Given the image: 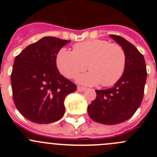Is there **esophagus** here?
I'll return each mask as SVG.
<instances>
[{
  "mask_svg": "<svg viewBox=\"0 0 157 157\" xmlns=\"http://www.w3.org/2000/svg\"><path fill=\"white\" fill-rule=\"evenodd\" d=\"M86 90V87H83V86H77V91L78 92H83Z\"/></svg>",
  "mask_w": 157,
  "mask_h": 157,
  "instance_id": "obj_1",
  "label": "esophagus"
}]
</instances>
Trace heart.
I'll return each mask as SVG.
<instances>
[{
  "label": "heart",
  "mask_w": 157,
  "mask_h": 157,
  "mask_svg": "<svg viewBox=\"0 0 157 157\" xmlns=\"http://www.w3.org/2000/svg\"><path fill=\"white\" fill-rule=\"evenodd\" d=\"M56 64L60 72L70 79L90 70L77 77L81 84L109 86L119 80L126 65L124 48L117 43L104 39H91L75 44L73 51L65 48L57 54Z\"/></svg>",
  "instance_id": "b5f03b06"
}]
</instances>
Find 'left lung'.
Here are the masks:
<instances>
[{
  "label": "left lung",
  "mask_w": 157,
  "mask_h": 157,
  "mask_svg": "<svg viewBox=\"0 0 157 157\" xmlns=\"http://www.w3.org/2000/svg\"><path fill=\"white\" fill-rule=\"evenodd\" d=\"M110 37L124 48L126 65L113 87L96 90V99L88 105L90 118L103 124H119L132 117L141 104L147 80L143 55L124 38L115 35Z\"/></svg>",
  "instance_id": "obj_1"
}]
</instances>
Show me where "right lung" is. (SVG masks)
I'll use <instances>...</instances> for the list:
<instances>
[{"label": "right lung", "instance_id": "obj_1", "mask_svg": "<svg viewBox=\"0 0 157 157\" xmlns=\"http://www.w3.org/2000/svg\"><path fill=\"white\" fill-rule=\"evenodd\" d=\"M71 41L44 37L23 49L14 60L11 86L14 104L23 116L37 124L58 121L64 114L66 96L77 86L63 77L57 54Z\"/></svg>", "mask_w": 157, "mask_h": 157}]
</instances>
